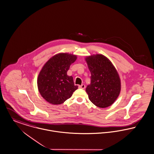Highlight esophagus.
I'll return each instance as SVG.
<instances>
[{
    "label": "esophagus",
    "instance_id": "esophagus-1",
    "mask_svg": "<svg viewBox=\"0 0 154 154\" xmlns=\"http://www.w3.org/2000/svg\"><path fill=\"white\" fill-rule=\"evenodd\" d=\"M80 88H82V89H84L85 88V85H84V84H82V85H79V87Z\"/></svg>",
    "mask_w": 154,
    "mask_h": 154
}]
</instances>
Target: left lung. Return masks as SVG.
Returning <instances> with one entry per match:
<instances>
[{"label":"left lung","instance_id":"8db88e82","mask_svg":"<svg viewBox=\"0 0 154 154\" xmlns=\"http://www.w3.org/2000/svg\"><path fill=\"white\" fill-rule=\"evenodd\" d=\"M85 60L91 72V83L85 89L89 100L100 108L111 106L121 91V80L116 69L103 54L89 56Z\"/></svg>","mask_w":154,"mask_h":154}]
</instances>
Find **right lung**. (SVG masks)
<instances>
[{"mask_svg": "<svg viewBox=\"0 0 154 154\" xmlns=\"http://www.w3.org/2000/svg\"><path fill=\"white\" fill-rule=\"evenodd\" d=\"M77 56L60 53L53 56L45 64L37 77V87L42 97L53 105L63 103L77 88L72 76L67 72Z\"/></svg>", "mask_w": 154, "mask_h": 154, "instance_id": "right-lung-1", "label": "right lung"}]
</instances>
